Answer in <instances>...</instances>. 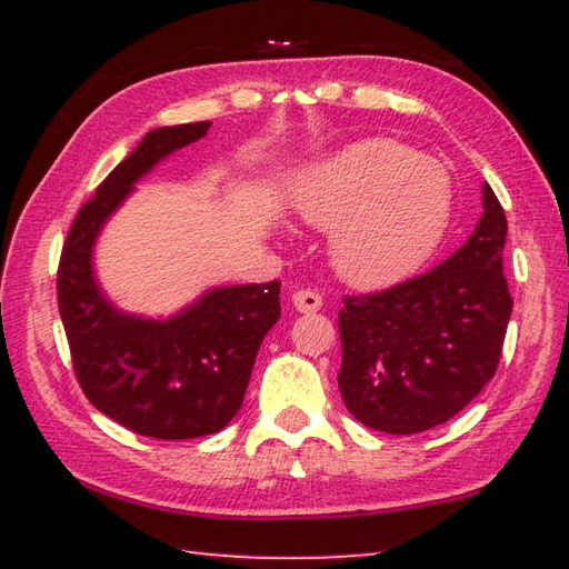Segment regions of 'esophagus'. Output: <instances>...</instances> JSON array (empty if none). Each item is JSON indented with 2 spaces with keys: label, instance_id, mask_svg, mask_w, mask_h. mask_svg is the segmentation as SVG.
<instances>
[{
  "label": "esophagus",
  "instance_id": "34e87169",
  "mask_svg": "<svg viewBox=\"0 0 569 569\" xmlns=\"http://www.w3.org/2000/svg\"><path fill=\"white\" fill-rule=\"evenodd\" d=\"M293 308L298 313H316L321 308V293L311 291V288H301V291L293 293Z\"/></svg>",
  "mask_w": 569,
  "mask_h": 569
}]
</instances>
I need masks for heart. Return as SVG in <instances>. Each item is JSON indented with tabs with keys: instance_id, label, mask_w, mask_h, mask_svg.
<instances>
[{
	"instance_id": "b5f03b06",
	"label": "heart",
	"mask_w": 569,
	"mask_h": 569,
	"mask_svg": "<svg viewBox=\"0 0 569 569\" xmlns=\"http://www.w3.org/2000/svg\"><path fill=\"white\" fill-rule=\"evenodd\" d=\"M451 206L445 162L391 138L351 142L316 160L293 188L298 218L333 228V268L361 288L417 271L445 238Z\"/></svg>"
}]
</instances>
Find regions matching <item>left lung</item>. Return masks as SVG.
<instances>
[{
	"label": "left lung",
	"instance_id": "1",
	"mask_svg": "<svg viewBox=\"0 0 569 569\" xmlns=\"http://www.w3.org/2000/svg\"><path fill=\"white\" fill-rule=\"evenodd\" d=\"M475 233L445 263L379 293L346 296L339 311L346 409L387 435L449 421L495 377L512 296L502 273L507 218L481 186Z\"/></svg>",
	"mask_w": 569,
	"mask_h": 569
}]
</instances>
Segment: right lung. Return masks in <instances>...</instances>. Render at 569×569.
I'll list each match as a JSON object with an SVG mask.
<instances>
[{"instance_id": "add662e5", "label": "right lung", "mask_w": 569, "mask_h": 569, "mask_svg": "<svg viewBox=\"0 0 569 569\" xmlns=\"http://www.w3.org/2000/svg\"><path fill=\"white\" fill-rule=\"evenodd\" d=\"M210 122L150 130L100 182L67 233L57 301L84 397L104 417L152 439H196L228 427L243 403L256 353L281 319V281L213 288L170 319H142L108 301L92 271L102 226L134 182Z\"/></svg>"}]
</instances>
